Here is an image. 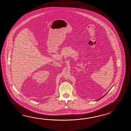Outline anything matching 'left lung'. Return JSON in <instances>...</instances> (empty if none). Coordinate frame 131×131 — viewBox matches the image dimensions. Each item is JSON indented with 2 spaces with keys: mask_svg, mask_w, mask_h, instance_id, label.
Wrapping results in <instances>:
<instances>
[{
  "mask_svg": "<svg viewBox=\"0 0 131 131\" xmlns=\"http://www.w3.org/2000/svg\"><path fill=\"white\" fill-rule=\"evenodd\" d=\"M106 94H105V95H104L103 96V97H101V99H99V100H96V101H99V100H101V99H102V97H104V96H105V95H106Z\"/></svg>",
  "mask_w": 131,
  "mask_h": 131,
  "instance_id": "obj_1",
  "label": "left lung"
}]
</instances>
